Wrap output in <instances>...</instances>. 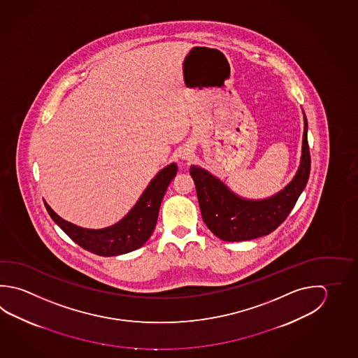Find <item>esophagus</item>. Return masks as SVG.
Masks as SVG:
<instances>
[{
  "label": "esophagus",
  "mask_w": 358,
  "mask_h": 358,
  "mask_svg": "<svg viewBox=\"0 0 358 358\" xmlns=\"http://www.w3.org/2000/svg\"><path fill=\"white\" fill-rule=\"evenodd\" d=\"M182 157H184V156H182Z\"/></svg>",
  "instance_id": "1"
}]
</instances>
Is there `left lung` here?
Returning a JSON list of instances; mask_svg holds the SVG:
<instances>
[{
  "instance_id": "obj_1",
  "label": "left lung",
  "mask_w": 358,
  "mask_h": 358,
  "mask_svg": "<svg viewBox=\"0 0 358 358\" xmlns=\"http://www.w3.org/2000/svg\"><path fill=\"white\" fill-rule=\"evenodd\" d=\"M309 173L310 154L306 113L299 169L285 188L270 198L245 199L234 194L224 182L207 170L194 165L190 168L203 221L218 238L228 242L259 238L279 227L306 188Z\"/></svg>"
}]
</instances>
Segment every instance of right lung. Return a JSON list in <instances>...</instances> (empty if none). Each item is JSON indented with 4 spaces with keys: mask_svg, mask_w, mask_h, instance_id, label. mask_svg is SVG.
I'll return each mask as SVG.
<instances>
[{
    "mask_svg": "<svg viewBox=\"0 0 358 358\" xmlns=\"http://www.w3.org/2000/svg\"><path fill=\"white\" fill-rule=\"evenodd\" d=\"M176 171V163L160 170L127 215L116 224L102 229L78 227L59 217L48 203L44 204L52 221L80 248L98 256L127 254L141 248L154 232L164 194Z\"/></svg>",
    "mask_w": 358,
    "mask_h": 358,
    "instance_id": "right-lung-1",
    "label": "right lung"
}]
</instances>
